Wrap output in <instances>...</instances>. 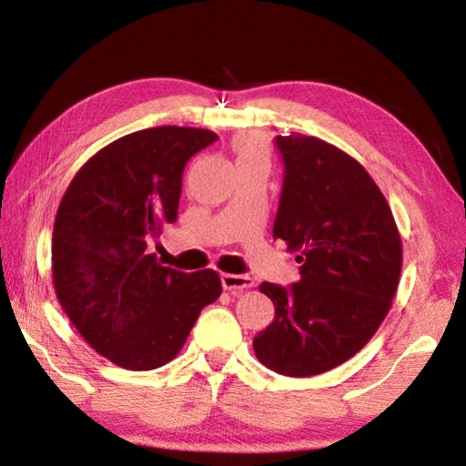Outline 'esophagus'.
I'll return each instance as SVG.
<instances>
[{"mask_svg": "<svg viewBox=\"0 0 466 466\" xmlns=\"http://www.w3.org/2000/svg\"><path fill=\"white\" fill-rule=\"evenodd\" d=\"M222 286L224 289L232 291L234 296H238L240 291L248 289L255 286V279L248 278V275H234V273H222Z\"/></svg>", "mask_w": 466, "mask_h": 466, "instance_id": "esophagus-1", "label": "esophagus"}]
</instances>
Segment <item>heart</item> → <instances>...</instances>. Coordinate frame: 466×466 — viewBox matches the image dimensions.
Wrapping results in <instances>:
<instances>
[{
    "instance_id": "b5f03b06",
    "label": "heart",
    "mask_w": 466,
    "mask_h": 466,
    "mask_svg": "<svg viewBox=\"0 0 466 466\" xmlns=\"http://www.w3.org/2000/svg\"><path fill=\"white\" fill-rule=\"evenodd\" d=\"M236 154L238 160H255V157H265L263 141L255 136H244L236 141Z\"/></svg>"
}]
</instances>
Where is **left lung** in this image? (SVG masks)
Masks as SVG:
<instances>
[{
	"label": "left lung",
	"mask_w": 466,
	"mask_h": 466,
	"mask_svg": "<svg viewBox=\"0 0 466 466\" xmlns=\"http://www.w3.org/2000/svg\"><path fill=\"white\" fill-rule=\"evenodd\" d=\"M283 187L273 238L298 252L299 281L258 286L273 322L252 341L273 372L306 378L343 364L374 337L397 294L403 244L366 168L319 137L275 139Z\"/></svg>",
	"instance_id": "obj_1"
}]
</instances>
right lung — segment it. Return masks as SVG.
<instances>
[{
  "instance_id": "add662e5",
  "label": "right lung",
  "mask_w": 466,
  "mask_h": 466,
  "mask_svg": "<svg viewBox=\"0 0 466 466\" xmlns=\"http://www.w3.org/2000/svg\"><path fill=\"white\" fill-rule=\"evenodd\" d=\"M216 139L177 125L129 133L94 154L59 203L55 294L84 341L125 370L175 360L199 312L222 294L216 271L170 269L147 250L177 222L188 157Z\"/></svg>"
}]
</instances>
